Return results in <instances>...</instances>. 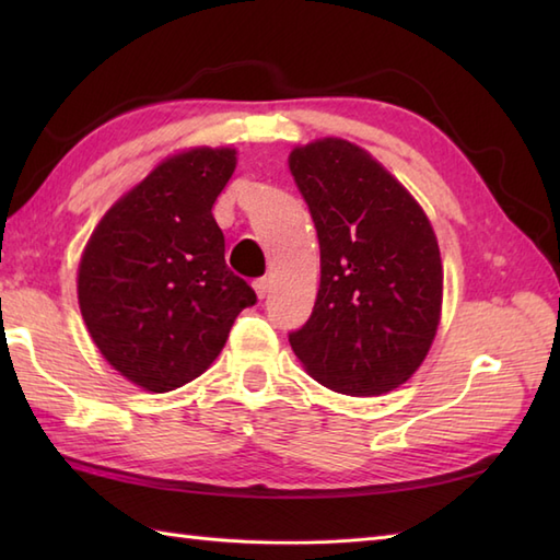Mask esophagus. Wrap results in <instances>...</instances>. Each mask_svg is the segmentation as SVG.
Returning <instances> with one entry per match:
<instances>
[{
  "label": "esophagus",
  "mask_w": 560,
  "mask_h": 560,
  "mask_svg": "<svg viewBox=\"0 0 560 560\" xmlns=\"http://www.w3.org/2000/svg\"><path fill=\"white\" fill-rule=\"evenodd\" d=\"M253 287H255V293H257V299H265V295L269 293V287H271V281H269L267 277H261V279H257V281L253 283Z\"/></svg>",
  "instance_id": "1"
}]
</instances>
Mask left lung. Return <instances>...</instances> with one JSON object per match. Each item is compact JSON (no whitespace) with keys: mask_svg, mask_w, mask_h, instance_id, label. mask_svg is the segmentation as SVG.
<instances>
[{"mask_svg":"<svg viewBox=\"0 0 560 560\" xmlns=\"http://www.w3.org/2000/svg\"><path fill=\"white\" fill-rule=\"evenodd\" d=\"M289 168L319 241V291L291 349L319 385L385 395L416 373L438 331L433 225L397 177L347 139L295 147Z\"/></svg>","mask_w":560,"mask_h":560,"instance_id":"1","label":"left lung"}]
</instances>
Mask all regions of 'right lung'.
Wrapping results in <instances>:
<instances>
[{"mask_svg": "<svg viewBox=\"0 0 560 560\" xmlns=\"http://www.w3.org/2000/svg\"><path fill=\"white\" fill-rule=\"evenodd\" d=\"M235 149H187L120 197L89 237L79 307L98 351L129 383L171 392L221 353L243 307L257 303L225 265L211 207Z\"/></svg>", "mask_w": 560, "mask_h": 560, "instance_id": "add662e5", "label": "right lung"}]
</instances>
